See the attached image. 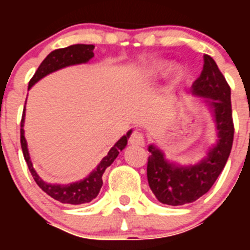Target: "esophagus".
Returning a JSON list of instances; mask_svg holds the SVG:
<instances>
[{
  "label": "esophagus",
  "instance_id": "obj_1",
  "mask_svg": "<svg viewBox=\"0 0 250 250\" xmlns=\"http://www.w3.org/2000/svg\"><path fill=\"white\" fill-rule=\"evenodd\" d=\"M130 144L132 145H144L145 144V136L144 132L140 131V130H135V131H132V134L130 135Z\"/></svg>",
  "mask_w": 250,
  "mask_h": 250
}]
</instances>
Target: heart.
I'll list each match as a JSON object with an SVG mask.
<instances>
[{
  "label": "heart",
  "mask_w": 250,
  "mask_h": 250,
  "mask_svg": "<svg viewBox=\"0 0 250 250\" xmlns=\"http://www.w3.org/2000/svg\"><path fill=\"white\" fill-rule=\"evenodd\" d=\"M165 67H167V66H165V65H164V66H163V67H161V68H165Z\"/></svg>",
  "instance_id": "1"
}]
</instances>
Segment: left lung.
<instances>
[{
    "mask_svg": "<svg viewBox=\"0 0 250 250\" xmlns=\"http://www.w3.org/2000/svg\"><path fill=\"white\" fill-rule=\"evenodd\" d=\"M191 89L195 95L208 98L207 103L213 109L215 118L218 141L207 159L185 167L167 163L163 152L150 145L147 182L156 199L163 204H188L208 193L224 169L233 146L230 86L209 55H204L202 74L194 81Z\"/></svg>",
    "mask_w": 250,
    "mask_h": 250,
    "instance_id": "obj_1",
    "label": "left lung"
}]
</instances>
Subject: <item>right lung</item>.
I'll use <instances>...</instances> for the list:
<instances>
[{"label": "right lung", "mask_w": 250, "mask_h": 250, "mask_svg": "<svg viewBox=\"0 0 250 250\" xmlns=\"http://www.w3.org/2000/svg\"><path fill=\"white\" fill-rule=\"evenodd\" d=\"M94 45H72L68 47L57 48V50L52 51L50 55H47L45 60H43L39 68L36 70L35 75L28 83V89L34 85L35 83L42 79L47 74L56 71L59 68L66 67L70 65H76V63L87 62L90 59L94 57ZM23 116H25V110L22 114L21 120V147L22 152H23V158H25L26 163H27L28 170H30L31 175L39 185L48 196L54 198L55 200L63 204H83V203H89L92 199H95L98 196L99 191H100L101 187H103V174L106 170V167H110L112 164V161L116 159L119 155V152L126 146L127 138L130 136L131 131H129L125 136L120 139V140L110 149L107 152V155L101 160L98 167L90 174L87 178H85L81 182L72 183L68 185H57V184H48V183L43 182L42 179L40 178L39 174L35 171L32 163L30 160V155H28L27 144H26V139L23 135Z\"/></svg>", "instance_id": "right-lung-1"}]
</instances>
